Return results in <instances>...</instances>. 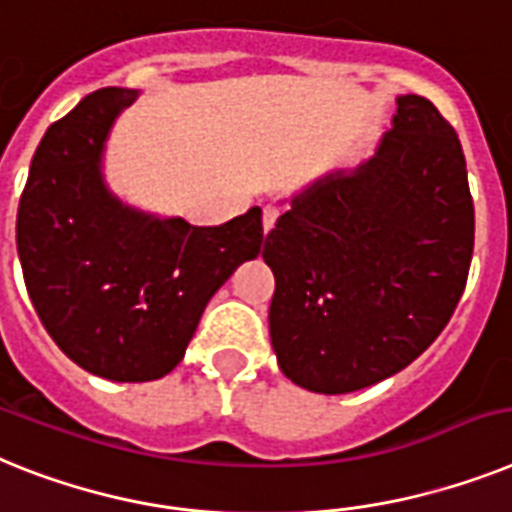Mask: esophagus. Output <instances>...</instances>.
<instances>
[{"label": "esophagus", "instance_id": "obj_1", "mask_svg": "<svg viewBox=\"0 0 512 512\" xmlns=\"http://www.w3.org/2000/svg\"><path fill=\"white\" fill-rule=\"evenodd\" d=\"M276 221H278L276 205H265V210H263V231H265V234H268V231L276 226Z\"/></svg>", "mask_w": 512, "mask_h": 512}]
</instances>
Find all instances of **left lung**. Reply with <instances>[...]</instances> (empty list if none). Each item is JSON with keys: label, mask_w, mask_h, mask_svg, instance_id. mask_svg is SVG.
Masks as SVG:
<instances>
[{"label": "left lung", "mask_w": 512, "mask_h": 512, "mask_svg": "<svg viewBox=\"0 0 512 512\" xmlns=\"http://www.w3.org/2000/svg\"><path fill=\"white\" fill-rule=\"evenodd\" d=\"M375 156L291 195L265 236L278 367L312 393L369 388L448 325L474 255V200L455 130L398 96Z\"/></svg>", "instance_id": "8db88e82"}]
</instances>
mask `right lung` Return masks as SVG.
<instances>
[{"label": "right lung", "instance_id": "1", "mask_svg": "<svg viewBox=\"0 0 512 512\" xmlns=\"http://www.w3.org/2000/svg\"><path fill=\"white\" fill-rule=\"evenodd\" d=\"M135 98L101 88L51 124L17 208V255L44 328L77 367L114 382L169 375L210 296L263 247L260 208L190 226L109 190L106 140Z\"/></svg>", "mask_w": 512, "mask_h": 512}]
</instances>
